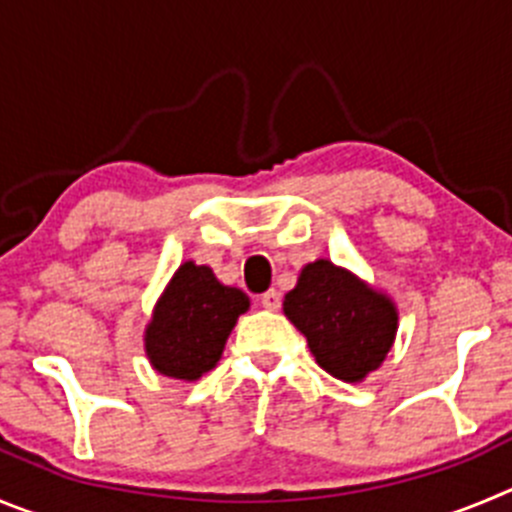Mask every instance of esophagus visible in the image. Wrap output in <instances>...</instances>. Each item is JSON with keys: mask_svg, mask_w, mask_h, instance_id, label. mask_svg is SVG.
Returning <instances> with one entry per match:
<instances>
[{"mask_svg": "<svg viewBox=\"0 0 512 512\" xmlns=\"http://www.w3.org/2000/svg\"><path fill=\"white\" fill-rule=\"evenodd\" d=\"M260 303H262V308H267V310H278L280 308V293L278 290H267V293L260 295Z\"/></svg>", "mask_w": 512, "mask_h": 512, "instance_id": "34e87169", "label": "esophagus"}]
</instances>
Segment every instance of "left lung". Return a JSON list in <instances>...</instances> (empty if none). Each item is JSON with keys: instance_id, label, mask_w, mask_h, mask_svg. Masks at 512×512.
I'll return each instance as SVG.
<instances>
[{"instance_id": "8db88e82", "label": "left lung", "mask_w": 512, "mask_h": 512, "mask_svg": "<svg viewBox=\"0 0 512 512\" xmlns=\"http://www.w3.org/2000/svg\"><path fill=\"white\" fill-rule=\"evenodd\" d=\"M283 310L305 336L318 366L348 384L364 381L384 364L399 326L389 295L331 260L308 262L300 270Z\"/></svg>"}]
</instances>
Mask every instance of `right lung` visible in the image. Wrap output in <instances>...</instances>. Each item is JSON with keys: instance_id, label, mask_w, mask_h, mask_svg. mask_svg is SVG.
<instances>
[{"instance_id": "obj_1", "label": "right lung", "mask_w": 512, "mask_h": 512, "mask_svg": "<svg viewBox=\"0 0 512 512\" xmlns=\"http://www.w3.org/2000/svg\"><path fill=\"white\" fill-rule=\"evenodd\" d=\"M247 308L250 298L240 288L219 283L212 267L184 262L143 333L148 361L171 379L197 381L217 366L234 323Z\"/></svg>"}]
</instances>
